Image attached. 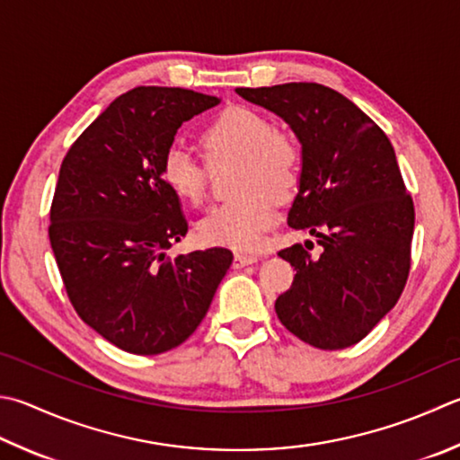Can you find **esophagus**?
Listing matches in <instances>:
<instances>
[{
	"instance_id": "1",
	"label": "esophagus",
	"mask_w": 460,
	"mask_h": 460,
	"mask_svg": "<svg viewBox=\"0 0 460 460\" xmlns=\"http://www.w3.org/2000/svg\"><path fill=\"white\" fill-rule=\"evenodd\" d=\"M258 262V256L254 254H236L234 256V268H242V266H248V264H254Z\"/></svg>"
}]
</instances>
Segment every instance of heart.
<instances>
[{"instance_id":"b5f03b06","label":"heart","mask_w":460,"mask_h":460,"mask_svg":"<svg viewBox=\"0 0 460 460\" xmlns=\"http://www.w3.org/2000/svg\"><path fill=\"white\" fill-rule=\"evenodd\" d=\"M204 160L184 148L166 150L162 180L181 202L202 206L208 200L212 168L240 160L238 200L222 204L198 224L208 244L256 250L276 222V202L296 196L305 174V152L296 137L276 129L270 118L246 106L222 110L200 134Z\"/></svg>"}]
</instances>
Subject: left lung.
Masks as SVG:
<instances>
[{
	"label": "left lung",
	"instance_id": "obj_1",
	"mask_svg": "<svg viewBox=\"0 0 460 460\" xmlns=\"http://www.w3.org/2000/svg\"><path fill=\"white\" fill-rule=\"evenodd\" d=\"M242 98L290 124L305 152V174L288 226L318 238L279 252L294 266L276 314L310 346L357 344L391 310L411 272L414 204L391 140L360 108L332 88L292 82L238 88Z\"/></svg>",
	"mask_w": 460,
	"mask_h": 460
}]
</instances>
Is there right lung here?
I'll list each match as a JSON object with an SVG mask.
<instances>
[{
	"instance_id": "1",
	"label": "right lung",
	"mask_w": 460,
	"mask_h": 460,
	"mask_svg": "<svg viewBox=\"0 0 460 460\" xmlns=\"http://www.w3.org/2000/svg\"><path fill=\"white\" fill-rule=\"evenodd\" d=\"M216 103L137 85L84 129L59 168L48 234L64 288L77 316L126 352L152 357L188 341L232 264L220 246L166 254L188 222L162 158L178 128Z\"/></svg>"
}]
</instances>
